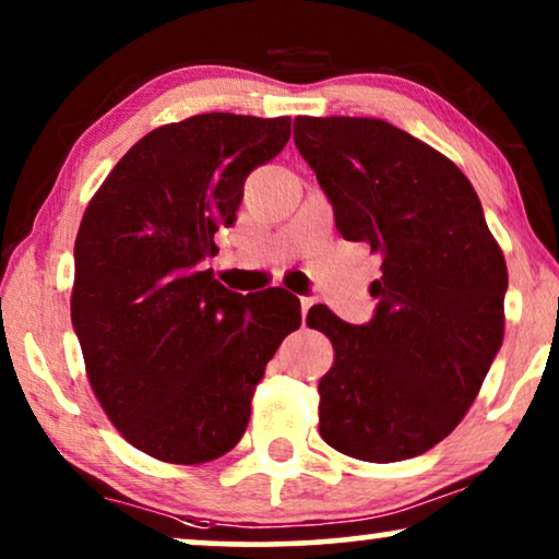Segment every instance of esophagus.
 <instances>
[{
    "instance_id": "1",
    "label": "esophagus",
    "mask_w": 559,
    "mask_h": 559,
    "mask_svg": "<svg viewBox=\"0 0 559 559\" xmlns=\"http://www.w3.org/2000/svg\"><path fill=\"white\" fill-rule=\"evenodd\" d=\"M310 306H313V297H300V310H302V318L308 316Z\"/></svg>"
}]
</instances>
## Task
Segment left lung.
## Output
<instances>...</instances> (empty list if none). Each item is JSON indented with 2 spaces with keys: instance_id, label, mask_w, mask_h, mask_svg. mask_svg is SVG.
I'll return each mask as SVG.
<instances>
[{
  "instance_id": "left-lung-1",
  "label": "left lung",
  "mask_w": 559,
  "mask_h": 559,
  "mask_svg": "<svg viewBox=\"0 0 559 559\" xmlns=\"http://www.w3.org/2000/svg\"><path fill=\"white\" fill-rule=\"evenodd\" d=\"M338 234L382 257L372 321L325 306L310 329L333 344L318 382L325 444L401 462L449 437L503 344L509 272L469 179L439 151L377 118H295Z\"/></svg>"
}]
</instances>
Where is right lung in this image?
I'll return each instance as SVG.
<instances>
[{
	"instance_id": "right-lung-1",
	"label": "right lung",
	"mask_w": 559,
	"mask_h": 559,
	"mask_svg": "<svg viewBox=\"0 0 559 559\" xmlns=\"http://www.w3.org/2000/svg\"><path fill=\"white\" fill-rule=\"evenodd\" d=\"M289 118L207 112L143 135L94 194L74 243L71 323L86 377L126 441L171 465L230 452L300 300L238 295L202 270L251 169Z\"/></svg>"
}]
</instances>
